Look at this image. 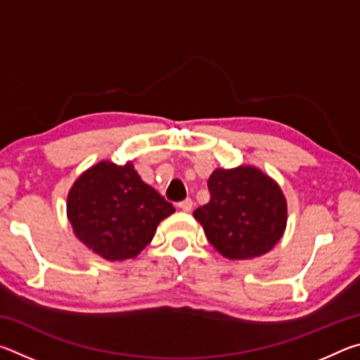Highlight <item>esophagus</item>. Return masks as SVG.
<instances>
[{"label": "esophagus", "mask_w": 360, "mask_h": 360, "mask_svg": "<svg viewBox=\"0 0 360 360\" xmlns=\"http://www.w3.org/2000/svg\"><path fill=\"white\" fill-rule=\"evenodd\" d=\"M192 205L193 203H192L191 198H186V200H182V202L178 203V206H179L182 211H191L192 210Z\"/></svg>", "instance_id": "1"}]
</instances>
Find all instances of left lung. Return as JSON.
<instances>
[{"label": "left lung", "mask_w": 360, "mask_h": 360, "mask_svg": "<svg viewBox=\"0 0 360 360\" xmlns=\"http://www.w3.org/2000/svg\"><path fill=\"white\" fill-rule=\"evenodd\" d=\"M210 202L193 211L206 238L224 257H259L276 245L288 221L281 188L257 168L216 169L208 179Z\"/></svg>", "instance_id": "left-lung-1"}]
</instances>
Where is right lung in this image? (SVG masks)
I'll return each mask as SVG.
<instances>
[{"label": "right lung", "mask_w": 360, "mask_h": 360, "mask_svg": "<svg viewBox=\"0 0 360 360\" xmlns=\"http://www.w3.org/2000/svg\"><path fill=\"white\" fill-rule=\"evenodd\" d=\"M173 212V205L141 181L131 163L100 162L68 195V219L77 238L108 260L136 257Z\"/></svg>", "instance_id": "add662e5"}]
</instances>
